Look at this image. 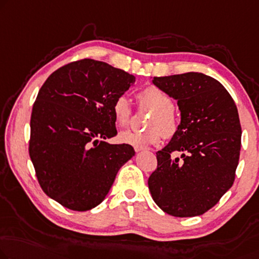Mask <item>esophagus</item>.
<instances>
[{
	"instance_id": "34e87169",
	"label": "esophagus",
	"mask_w": 259,
	"mask_h": 259,
	"mask_svg": "<svg viewBox=\"0 0 259 259\" xmlns=\"http://www.w3.org/2000/svg\"><path fill=\"white\" fill-rule=\"evenodd\" d=\"M134 149H135V151H136V152H140V151H143V150H146L145 146H141V145L135 146Z\"/></svg>"
}]
</instances>
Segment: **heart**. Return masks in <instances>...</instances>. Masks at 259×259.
<instances>
[{
	"instance_id": "b5f03b06",
	"label": "heart",
	"mask_w": 259,
	"mask_h": 259,
	"mask_svg": "<svg viewBox=\"0 0 259 259\" xmlns=\"http://www.w3.org/2000/svg\"><path fill=\"white\" fill-rule=\"evenodd\" d=\"M141 109H150L152 113L146 121L149 128L145 130H128L119 135V140L130 145L159 144L164 136L171 138L178 133L180 119L173 107V101L167 93L153 84L146 86L136 95ZM111 111L115 123L121 128H125L133 119V107L124 95H119L114 100Z\"/></svg>"
}]
</instances>
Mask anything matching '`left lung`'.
Listing matches in <instances>:
<instances>
[{"mask_svg": "<svg viewBox=\"0 0 259 259\" xmlns=\"http://www.w3.org/2000/svg\"><path fill=\"white\" fill-rule=\"evenodd\" d=\"M153 83L178 101L179 130L157 154L149 190L157 206L177 218L198 216L233 186L241 151V123L228 91L198 72L156 76ZM183 152L182 159L173 152Z\"/></svg>", "mask_w": 259, "mask_h": 259, "instance_id": "1", "label": "left lung"}]
</instances>
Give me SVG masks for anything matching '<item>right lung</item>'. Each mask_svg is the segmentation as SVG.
Masks as SVG:
<instances>
[{
    "instance_id": "right-lung-1",
    "label": "right lung",
    "mask_w": 259,
    "mask_h": 259,
    "mask_svg": "<svg viewBox=\"0 0 259 259\" xmlns=\"http://www.w3.org/2000/svg\"><path fill=\"white\" fill-rule=\"evenodd\" d=\"M135 76L109 64L81 59L58 68L33 103L29 154L46 195L76 211L105 200L122 165L135 156L116 136L111 111Z\"/></svg>"
}]
</instances>
